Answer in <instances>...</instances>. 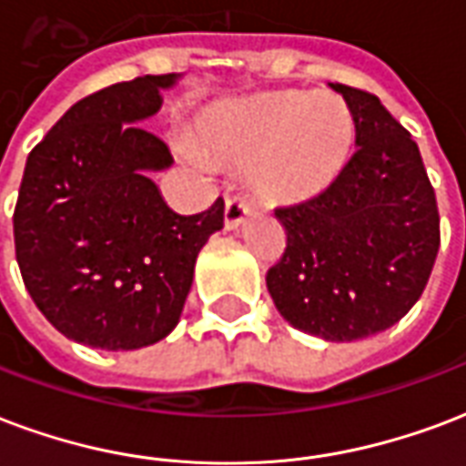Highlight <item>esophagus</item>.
<instances>
[{"label": "esophagus", "mask_w": 466, "mask_h": 466, "mask_svg": "<svg viewBox=\"0 0 466 466\" xmlns=\"http://www.w3.org/2000/svg\"><path fill=\"white\" fill-rule=\"evenodd\" d=\"M249 212L251 199L247 195H229V198L224 199V227L227 229H237Z\"/></svg>", "instance_id": "esophagus-1"}]
</instances>
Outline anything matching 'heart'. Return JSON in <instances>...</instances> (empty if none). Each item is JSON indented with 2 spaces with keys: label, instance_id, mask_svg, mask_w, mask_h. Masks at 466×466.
I'll return each mask as SVG.
<instances>
[{
  "label": "heart",
  "instance_id": "obj_1",
  "mask_svg": "<svg viewBox=\"0 0 466 466\" xmlns=\"http://www.w3.org/2000/svg\"><path fill=\"white\" fill-rule=\"evenodd\" d=\"M209 143L234 160L257 163L254 182L268 199L301 202L343 172L356 120L333 93H268L217 120Z\"/></svg>",
  "mask_w": 466,
  "mask_h": 466
}]
</instances>
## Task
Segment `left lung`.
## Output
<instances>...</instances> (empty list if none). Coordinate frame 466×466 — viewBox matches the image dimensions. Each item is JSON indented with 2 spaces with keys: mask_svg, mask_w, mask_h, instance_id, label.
I'll return each instance as SVG.
<instances>
[{
  "mask_svg": "<svg viewBox=\"0 0 466 466\" xmlns=\"http://www.w3.org/2000/svg\"><path fill=\"white\" fill-rule=\"evenodd\" d=\"M330 88L353 113L358 150L320 195L274 209L286 249L267 289L294 329L343 343L415 306L440 251V212L420 147L380 98Z\"/></svg>",
  "mask_w": 466,
  "mask_h": 466,
  "instance_id": "8db88e82",
  "label": "left lung"
}]
</instances>
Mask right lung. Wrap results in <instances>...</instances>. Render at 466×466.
I'll return each instance as SVG.
<instances>
[{
  "label": "right lung",
  "mask_w": 466,
  "mask_h": 466,
  "mask_svg": "<svg viewBox=\"0 0 466 466\" xmlns=\"http://www.w3.org/2000/svg\"><path fill=\"white\" fill-rule=\"evenodd\" d=\"M175 81L137 76L86 96L26 157L16 261L39 311L76 343L136 350L163 340L180 320L199 249L222 229V198L177 215L147 177L172 155L137 123Z\"/></svg>",
  "instance_id": "1"
}]
</instances>
